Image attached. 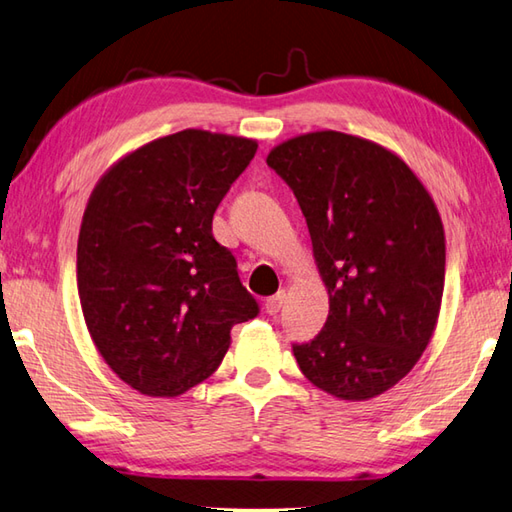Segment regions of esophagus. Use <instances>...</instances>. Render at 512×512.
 I'll return each instance as SVG.
<instances>
[{"instance_id": "obj_1", "label": "esophagus", "mask_w": 512, "mask_h": 512, "mask_svg": "<svg viewBox=\"0 0 512 512\" xmlns=\"http://www.w3.org/2000/svg\"><path fill=\"white\" fill-rule=\"evenodd\" d=\"M283 303H285V289H281V292H278V294H274V296H269V298H267V303H265V312H267L269 316H276L278 312H281Z\"/></svg>"}]
</instances>
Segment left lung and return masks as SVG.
I'll list each match as a JSON object with an SVG mask.
<instances>
[{"label":"left lung","instance_id":"obj_1","mask_svg":"<svg viewBox=\"0 0 512 512\" xmlns=\"http://www.w3.org/2000/svg\"><path fill=\"white\" fill-rule=\"evenodd\" d=\"M267 165L294 191L330 314L298 368L343 401L379 397L406 376L435 332L446 236L435 200L397 153L341 131L278 144Z\"/></svg>","mask_w":512,"mask_h":512}]
</instances>
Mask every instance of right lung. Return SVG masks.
<instances>
[{
    "mask_svg": "<svg viewBox=\"0 0 512 512\" xmlns=\"http://www.w3.org/2000/svg\"><path fill=\"white\" fill-rule=\"evenodd\" d=\"M256 140L185 129L115 162L84 209L77 292L106 365L149 397L218 370L231 327L258 316L236 258L211 234Z\"/></svg>",
    "mask_w": 512,
    "mask_h": 512,
    "instance_id": "obj_1",
    "label": "right lung"
}]
</instances>
